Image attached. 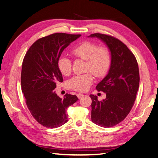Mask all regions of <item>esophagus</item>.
<instances>
[{"mask_svg":"<svg viewBox=\"0 0 158 158\" xmlns=\"http://www.w3.org/2000/svg\"><path fill=\"white\" fill-rule=\"evenodd\" d=\"M84 96V94H77V97L80 99L82 97Z\"/></svg>","mask_w":158,"mask_h":158,"instance_id":"1","label":"esophagus"}]
</instances>
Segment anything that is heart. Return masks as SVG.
I'll return each mask as SVG.
<instances>
[{"instance_id":"1","label":"heart","mask_w":158,"mask_h":158,"mask_svg":"<svg viewBox=\"0 0 158 158\" xmlns=\"http://www.w3.org/2000/svg\"><path fill=\"white\" fill-rule=\"evenodd\" d=\"M72 54L77 58L86 60L85 70H89L97 77L106 75L111 66V55L105 47L98 46L91 41H84L75 46L71 51ZM60 73L69 76L72 71L70 59L65 55H61L57 61ZM93 76L90 73L74 76L69 82L71 89L78 92H85L93 82Z\"/></svg>"}]
</instances>
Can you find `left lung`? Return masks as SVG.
Segmentation results:
<instances>
[{
    "label": "left lung",
    "mask_w": 158,
    "mask_h": 158,
    "mask_svg": "<svg viewBox=\"0 0 158 158\" xmlns=\"http://www.w3.org/2000/svg\"><path fill=\"white\" fill-rule=\"evenodd\" d=\"M88 37L103 41L111 55L108 73L96 86L98 91L106 93V98L98 101L96 95H89L92 121L102 127H111L123 121L133 106L139 88L138 65L132 52L120 40L101 33Z\"/></svg>",
    "instance_id": "obj_1"
}]
</instances>
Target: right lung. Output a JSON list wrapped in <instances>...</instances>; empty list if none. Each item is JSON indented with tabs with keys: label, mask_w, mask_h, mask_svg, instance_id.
I'll return each instance as SVG.
<instances>
[{
	"label": "right lung",
	"mask_w": 158,
	"mask_h": 158,
	"mask_svg": "<svg viewBox=\"0 0 158 158\" xmlns=\"http://www.w3.org/2000/svg\"><path fill=\"white\" fill-rule=\"evenodd\" d=\"M80 36L56 33L42 37L30 47L23 59L22 92L32 116L45 127L54 128L65 124L66 109L78 100L76 95L68 94L62 99L55 89L63 81L57 61L64 49Z\"/></svg>",
	"instance_id": "1"
}]
</instances>
